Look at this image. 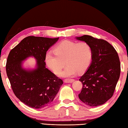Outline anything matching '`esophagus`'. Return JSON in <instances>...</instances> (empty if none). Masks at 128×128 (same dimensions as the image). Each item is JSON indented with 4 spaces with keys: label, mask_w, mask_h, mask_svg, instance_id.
Here are the masks:
<instances>
[{
    "label": "esophagus",
    "mask_w": 128,
    "mask_h": 128,
    "mask_svg": "<svg viewBox=\"0 0 128 128\" xmlns=\"http://www.w3.org/2000/svg\"><path fill=\"white\" fill-rule=\"evenodd\" d=\"M74 81V79H66L64 80V82H66V83H72Z\"/></svg>",
    "instance_id": "obj_1"
}]
</instances>
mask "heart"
Returning <instances> with one entry per match:
<instances>
[{
  "label": "heart",
  "instance_id": "obj_1",
  "mask_svg": "<svg viewBox=\"0 0 128 128\" xmlns=\"http://www.w3.org/2000/svg\"><path fill=\"white\" fill-rule=\"evenodd\" d=\"M54 53H47L45 58L46 64L54 73L59 74L66 62L67 66L60 74L63 77H72L78 72H84L92 60V47L86 42L63 40L55 47Z\"/></svg>",
  "mask_w": 128,
  "mask_h": 128
}]
</instances>
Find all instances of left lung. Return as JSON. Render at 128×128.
Returning a JSON list of instances; mask_svg holds the SVG:
<instances>
[{
	"label": "left lung",
	"instance_id": "8db88e82",
	"mask_svg": "<svg viewBox=\"0 0 128 128\" xmlns=\"http://www.w3.org/2000/svg\"><path fill=\"white\" fill-rule=\"evenodd\" d=\"M76 38L89 43L93 52L92 63L79 80L83 84L79 98L92 107L103 104L113 96L120 77L118 54L105 40L88 35Z\"/></svg>",
	"mask_w": 128,
	"mask_h": 128
}]
</instances>
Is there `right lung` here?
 Listing matches in <instances>:
<instances>
[{"instance_id":"1","label":"right lung","mask_w":128,"mask_h":128,"mask_svg":"<svg viewBox=\"0 0 128 128\" xmlns=\"http://www.w3.org/2000/svg\"><path fill=\"white\" fill-rule=\"evenodd\" d=\"M59 38L29 36L11 50L6 64V72L14 95L30 107L40 109L51 104L63 82L46 68L45 58L50 47ZM33 56L36 68L25 70L22 62Z\"/></svg>"}]
</instances>
